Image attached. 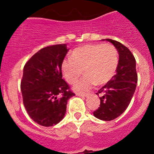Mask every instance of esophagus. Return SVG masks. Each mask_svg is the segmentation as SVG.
<instances>
[{"label": "esophagus", "instance_id": "obj_1", "mask_svg": "<svg viewBox=\"0 0 154 154\" xmlns=\"http://www.w3.org/2000/svg\"><path fill=\"white\" fill-rule=\"evenodd\" d=\"M76 95L79 97H87L88 94V93H76Z\"/></svg>", "mask_w": 154, "mask_h": 154}]
</instances>
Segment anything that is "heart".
I'll return each instance as SVG.
<instances>
[{
  "instance_id": "b5f03b06",
  "label": "heart",
  "mask_w": 154,
  "mask_h": 154,
  "mask_svg": "<svg viewBox=\"0 0 154 154\" xmlns=\"http://www.w3.org/2000/svg\"><path fill=\"white\" fill-rule=\"evenodd\" d=\"M119 66L117 50L109 44L86 45L73 51L65 59L61 69L68 83H75L84 71L85 76L74 86L77 91H86L97 83L103 85L115 75Z\"/></svg>"
}]
</instances>
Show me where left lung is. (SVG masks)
I'll return each instance as SVG.
<instances>
[{"mask_svg":"<svg viewBox=\"0 0 154 154\" xmlns=\"http://www.w3.org/2000/svg\"><path fill=\"white\" fill-rule=\"evenodd\" d=\"M112 43L119 53L116 74L96 94H102L100 107L93 115L102 121H112L120 116L130 104L138 81L136 62L126 46L110 38L102 39Z\"/></svg>","mask_w":154,"mask_h":154,"instance_id":"1","label":"left lung"}]
</instances>
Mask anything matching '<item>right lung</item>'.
<instances>
[{"instance_id":"add662e5","label":"right lung","mask_w":154,"mask_h":154,"mask_svg":"<svg viewBox=\"0 0 154 154\" xmlns=\"http://www.w3.org/2000/svg\"><path fill=\"white\" fill-rule=\"evenodd\" d=\"M66 44L44 48L25 64L21 82L23 103L38 125L52 127L65 117L67 102L75 94L63 79L61 66L68 51Z\"/></svg>"}]
</instances>
